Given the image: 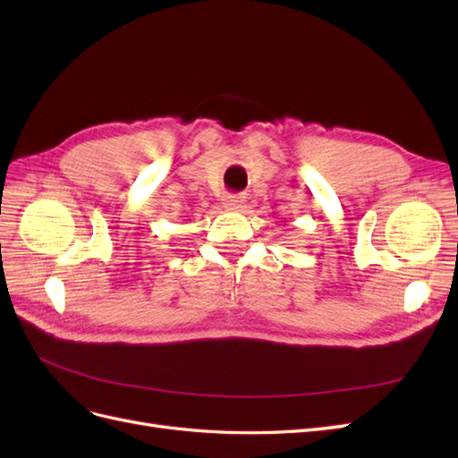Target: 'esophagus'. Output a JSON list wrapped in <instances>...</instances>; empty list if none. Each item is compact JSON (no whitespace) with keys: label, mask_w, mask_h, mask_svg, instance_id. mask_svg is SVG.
Listing matches in <instances>:
<instances>
[{"label":"esophagus","mask_w":458,"mask_h":458,"mask_svg":"<svg viewBox=\"0 0 458 458\" xmlns=\"http://www.w3.org/2000/svg\"><path fill=\"white\" fill-rule=\"evenodd\" d=\"M244 206V197L242 195H227L224 199V208L231 212H237Z\"/></svg>","instance_id":"obj_1"}]
</instances>
